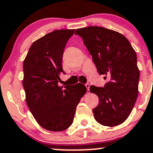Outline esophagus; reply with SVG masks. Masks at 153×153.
<instances>
[{
	"mask_svg": "<svg viewBox=\"0 0 153 153\" xmlns=\"http://www.w3.org/2000/svg\"><path fill=\"white\" fill-rule=\"evenodd\" d=\"M86 87H87V92H89V87H90V85H89V84L87 83L85 84Z\"/></svg>",
	"mask_w": 153,
	"mask_h": 153,
	"instance_id": "obj_1",
	"label": "esophagus"
}]
</instances>
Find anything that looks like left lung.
I'll return each mask as SVG.
<instances>
[{
	"mask_svg": "<svg viewBox=\"0 0 153 153\" xmlns=\"http://www.w3.org/2000/svg\"><path fill=\"white\" fill-rule=\"evenodd\" d=\"M75 34L83 39L98 73L109 80L104 87L89 88L99 97V105L92 109L95 120L108 127L123 123L138 95L140 70L135 51L125 36L103 27L78 28Z\"/></svg>",
	"mask_w": 153,
	"mask_h": 153,
	"instance_id": "obj_1",
	"label": "left lung"
}]
</instances>
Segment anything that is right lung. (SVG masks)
<instances>
[{"label": "right lung", "instance_id": "add662e5", "mask_svg": "<svg viewBox=\"0 0 153 153\" xmlns=\"http://www.w3.org/2000/svg\"><path fill=\"white\" fill-rule=\"evenodd\" d=\"M74 29L56 30L32 44L23 61L26 102L39 125L49 131L65 130L73 123L76 106L87 92L84 84L58 85L62 57Z\"/></svg>", "mask_w": 153, "mask_h": 153}]
</instances>
